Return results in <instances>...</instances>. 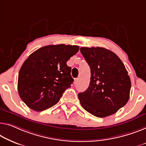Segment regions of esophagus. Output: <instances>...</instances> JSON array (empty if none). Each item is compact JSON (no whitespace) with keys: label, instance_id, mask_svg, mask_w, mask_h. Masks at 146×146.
Listing matches in <instances>:
<instances>
[{"label":"esophagus","instance_id":"esophagus-1","mask_svg":"<svg viewBox=\"0 0 146 146\" xmlns=\"http://www.w3.org/2000/svg\"><path fill=\"white\" fill-rule=\"evenodd\" d=\"M73 83H74V84H75V85H76V84L78 83V79H75V80H74Z\"/></svg>","mask_w":146,"mask_h":146}]
</instances>
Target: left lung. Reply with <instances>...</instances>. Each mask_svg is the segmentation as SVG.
<instances>
[{
	"label": "left lung",
	"instance_id": "8db88e82",
	"mask_svg": "<svg viewBox=\"0 0 146 146\" xmlns=\"http://www.w3.org/2000/svg\"><path fill=\"white\" fill-rule=\"evenodd\" d=\"M80 50L91 73L88 88L78 94L82 107L101 118L114 114L130 97L131 81L123 63L104 48L82 47Z\"/></svg>",
	"mask_w": 146,
	"mask_h": 146
}]
</instances>
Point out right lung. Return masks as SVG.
Returning a JSON list of instances; mask_svg holds the SVG:
<instances>
[{
    "label": "right lung",
    "mask_w": 146,
    "mask_h": 146,
    "mask_svg": "<svg viewBox=\"0 0 146 146\" xmlns=\"http://www.w3.org/2000/svg\"><path fill=\"white\" fill-rule=\"evenodd\" d=\"M78 46L48 45L36 50L21 66L17 89L31 110L42 111L59 102L74 80L67 62L79 51Z\"/></svg>",
    "instance_id": "obj_1"
}]
</instances>
